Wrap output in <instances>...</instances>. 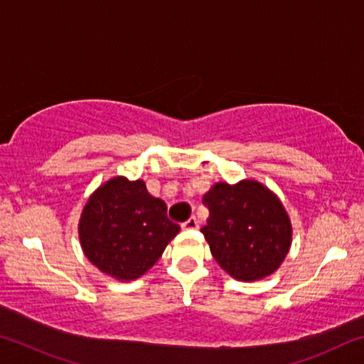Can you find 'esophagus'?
Here are the masks:
<instances>
[{
	"mask_svg": "<svg viewBox=\"0 0 364 364\" xmlns=\"http://www.w3.org/2000/svg\"><path fill=\"white\" fill-rule=\"evenodd\" d=\"M181 228L183 230H197V228H199V223H197L196 217H191L184 221V223H181Z\"/></svg>",
	"mask_w": 364,
	"mask_h": 364,
	"instance_id": "obj_1",
	"label": "esophagus"
}]
</instances>
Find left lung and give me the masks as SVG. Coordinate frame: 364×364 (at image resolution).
Here are the masks:
<instances>
[{
	"label": "left lung",
	"instance_id": "left-lung-1",
	"mask_svg": "<svg viewBox=\"0 0 364 364\" xmlns=\"http://www.w3.org/2000/svg\"><path fill=\"white\" fill-rule=\"evenodd\" d=\"M202 202L208 220L200 232L232 278L255 281L279 268L291 247L292 228L278 197L263 184L218 183Z\"/></svg>",
	"mask_w": 364,
	"mask_h": 364
}]
</instances>
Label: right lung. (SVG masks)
<instances>
[{
	"mask_svg": "<svg viewBox=\"0 0 364 364\" xmlns=\"http://www.w3.org/2000/svg\"><path fill=\"white\" fill-rule=\"evenodd\" d=\"M180 225L144 181L117 176L90 197L80 218V242L88 260L117 279L143 276L173 239Z\"/></svg>",
	"mask_w": 364,
	"mask_h": 364,
	"instance_id": "obj_1",
	"label": "right lung"
}]
</instances>
